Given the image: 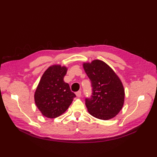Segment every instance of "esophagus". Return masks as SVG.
<instances>
[{"label":"esophagus","mask_w":157,"mask_h":157,"mask_svg":"<svg viewBox=\"0 0 157 157\" xmlns=\"http://www.w3.org/2000/svg\"><path fill=\"white\" fill-rule=\"evenodd\" d=\"M76 96H77V97L78 98L81 97V92L78 91L77 92H76Z\"/></svg>","instance_id":"esophagus-1"}]
</instances>
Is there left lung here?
Here are the masks:
<instances>
[{"label": "left lung", "mask_w": 157, "mask_h": 157, "mask_svg": "<svg viewBox=\"0 0 157 157\" xmlns=\"http://www.w3.org/2000/svg\"><path fill=\"white\" fill-rule=\"evenodd\" d=\"M83 67L92 87V96L86 98L88 111L101 120L114 118L121 111L124 102V89L121 79L101 60L84 63Z\"/></svg>", "instance_id": "obj_1"}]
</instances>
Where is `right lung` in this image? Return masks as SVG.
I'll return each instance as SVG.
<instances>
[{
    "label": "right lung",
    "instance_id": "1",
    "mask_svg": "<svg viewBox=\"0 0 157 157\" xmlns=\"http://www.w3.org/2000/svg\"><path fill=\"white\" fill-rule=\"evenodd\" d=\"M67 68L60 65H52L42 75L35 93V102L42 115L54 118L69 108L76 95L71 91L63 78Z\"/></svg>",
    "mask_w": 157,
    "mask_h": 157
}]
</instances>
